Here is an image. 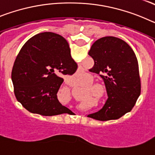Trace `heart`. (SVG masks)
Segmentation results:
<instances>
[{
	"instance_id": "heart-1",
	"label": "heart",
	"mask_w": 155,
	"mask_h": 155,
	"mask_svg": "<svg viewBox=\"0 0 155 155\" xmlns=\"http://www.w3.org/2000/svg\"><path fill=\"white\" fill-rule=\"evenodd\" d=\"M91 80H92V78H91L90 76H88V78H87V84H89L90 83H91ZM91 91H92L94 96L100 97V96H102V94H103V92H104L103 87H102L101 85H99V84H94V85H92L91 87Z\"/></svg>"
}]
</instances>
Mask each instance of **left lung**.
Returning <instances> with one entry per match:
<instances>
[{
    "instance_id": "1",
    "label": "left lung",
    "mask_w": 155,
    "mask_h": 155,
    "mask_svg": "<svg viewBox=\"0 0 155 155\" xmlns=\"http://www.w3.org/2000/svg\"><path fill=\"white\" fill-rule=\"evenodd\" d=\"M94 61L91 72L103 79L108 99L102 109L87 117L107 121L130 112L140 94L137 59L125 41L105 36L94 42L88 52Z\"/></svg>"
}]
</instances>
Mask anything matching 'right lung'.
I'll use <instances>...</instances> for the list:
<instances>
[{"label": "right lung", "mask_w": 155, "mask_h": 155, "mask_svg": "<svg viewBox=\"0 0 155 155\" xmlns=\"http://www.w3.org/2000/svg\"><path fill=\"white\" fill-rule=\"evenodd\" d=\"M78 68L69 44L58 34L46 31L28 39L14 63L12 79L15 94L30 113L51 116L69 110L57 98L64 79Z\"/></svg>", "instance_id": "add662e5"}]
</instances>
